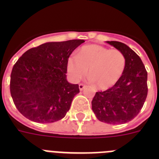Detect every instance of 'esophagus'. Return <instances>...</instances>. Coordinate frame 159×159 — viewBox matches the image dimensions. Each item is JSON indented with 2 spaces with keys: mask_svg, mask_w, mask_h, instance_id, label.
Here are the masks:
<instances>
[{
  "mask_svg": "<svg viewBox=\"0 0 159 159\" xmlns=\"http://www.w3.org/2000/svg\"><path fill=\"white\" fill-rule=\"evenodd\" d=\"M84 88H85V85H84V84H79V88H80V91H83Z\"/></svg>",
  "mask_w": 159,
  "mask_h": 159,
  "instance_id": "obj_1",
  "label": "esophagus"
}]
</instances>
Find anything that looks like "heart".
<instances>
[{
	"label": "heart",
	"instance_id": "1",
	"mask_svg": "<svg viewBox=\"0 0 159 159\" xmlns=\"http://www.w3.org/2000/svg\"><path fill=\"white\" fill-rule=\"evenodd\" d=\"M126 67V57L121 51L99 44H87L67 60L70 76L79 80L87 75L100 89H107L121 78Z\"/></svg>",
	"mask_w": 159,
	"mask_h": 159
}]
</instances>
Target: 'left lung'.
I'll return each instance as SVG.
<instances>
[{"label":"left lung","mask_w":159,"mask_h":159,"mask_svg":"<svg viewBox=\"0 0 159 159\" xmlns=\"http://www.w3.org/2000/svg\"><path fill=\"white\" fill-rule=\"evenodd\" d=\"M126 57L124 72L113 87L97 92L92 101V111L99 121L122 124L139 113L147 96V71L140 57L125 43L107 41Z\"/></svg>","instance_id":"8db88e82"}]
</instances>
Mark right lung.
<instances>
[{"instance_id": "right-lung-1", "label": "right lung", "mask_w": 159, "mask_h": 159, "mask_svg": "<svg viewBox=\"0 0 159 159\" xmlns=\"http://www.w3.org/2000/svg\"><path fill=\"white\" fill-rule=\"evenodd\" d=\"M84 42H48L25 52L11 72L10 93L25 117L40 123H54L66 116L80 92L78 84L67 81L70 55Z\"/></svg>"}]
</instances>
